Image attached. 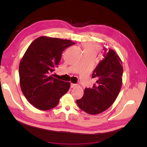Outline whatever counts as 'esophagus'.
<instances>
[{"instance_id":"esophagus-1","label":"esophagus","mask_w":147,"mask_h":147,"mask_svg":"<svg viewBox=\"0 0 147 147\" xmlns=\"http://www.w3.org/2000/svg\"><path fill=\"white\" fill-rule=\"evenodd\" d=\"M78 84H74V83H71L70 84V87L72 88H76Z\"/></svg>"}]
</instances>
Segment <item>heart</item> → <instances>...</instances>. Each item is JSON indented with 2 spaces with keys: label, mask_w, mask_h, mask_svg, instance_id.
<instances>
[{
  "label": "heart",
  "mask_w": 147,
  "mask_h": 147,
  "mask_svg": "<svg viewBox=\"0 0 147 147\" xmlns=\"http://www.w3.org/2000/svg\"><path fill=\"white\" fill-rule=\"evenodd\" d=\"M84 54L92 55L96 56L100 51V47L97 43L92 42H85L83 43Z\"/></svg>",
  "instance_id": "1"
}]
</instances>
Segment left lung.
<instances>
[{
	"mask_svg": "<svg viewBox=\"0 0 147 147\" xmlns=\"http://www.w3.org/2000/svg\"><path fill=\"white\" fill-rule=\"evenodd\" d=\"M105 58L92 74L96 83L85 88L82 98L77 100L79 108L90 115H97L108 109L116 100L122 86V62L116 52L109 49Z\"/></svg>",
	"mask_w": 147,
	"mask_h": 147,
	"instance_id": "left-lung-1",
	"label": "left lung"
}]
</instances>
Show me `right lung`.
<instances>
[{
    "mask_svg": "<svg viewBox=\"0 0 147 147\" xmlns=\"http://www.w3.org/2000/svg\"><path fill=\"white\" fill-rule=\"evenodd\" d=\"M70 40L41 36L30 43L19 66L21 91L29 103L40 110H48L58 104L67 92L70 83L53 77L62 52L74 45Z\"/></svg>",
    "mask_w": 147,
    "mask_h": 147,
    "instance_id": "obj_1",
    "label": "right lung"
}]
</instances>
